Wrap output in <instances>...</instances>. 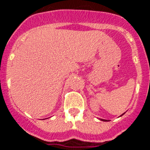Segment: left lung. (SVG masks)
Returning <instances> with one entry per match:
<instances>
[{
	"mask_svg": "<svg viewBox=\"0 0 150 150\" xmlns=\"http://www.w3.org/2000/svg\"><path fill=\"white\" fill-rule=\"evenodd\" d=\"M101 120H102V121H106V120H105V119H101Z\"/></svg>",
	"mask_w": 150,
	"mask_h": 150,
	"instance_id": "left-lung-1",
	"label": "left lung"
}]
</instances>
